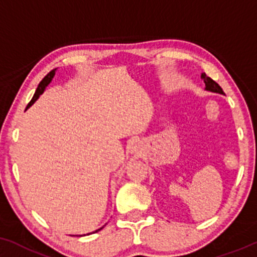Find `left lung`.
Segmentation results:
<instances>
[{"label":"left lung","instance_id":"8db88e82","mask_svg":"<svg viewBox=\"0 0 257 257\" xmlns=\"http://www.w3.org/2000/svg\"><path fill=\"white\" fill-rule=\"evenodd\" d=\"M201 78L203 79V82H205V85H206V91L224 94V91H222V88L220 87V86H219L218 83L214 81V80H212L209 76H207L205 73L201 74Z\"/></svg>","mask_w":257,"mask_h":257}]
</instances>
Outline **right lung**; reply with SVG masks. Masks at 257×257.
<instances>
[{"instance_id":"1","label":"right lung","mask_w":257,"mask_h":257,"mask_svg":"<svg viewBox=\"0 0 257 257\" xmlns=\"http://www.w3.org/2000/svg\"><path fill=\"white\" fill-rule=\"evenodd\" d=\"M55 72H56V69H52V70H51V72H50V73H49V74H48V75H46V76H45V78H44V79H43V80H42V81H40V82H39L38 87H37V89H36V93H35V95H33L32 100H31V101H30V103H29V105H27V107H26V109H29V107L31 106V105H32L33 103H35V101L37 100V99H38V98H39V95H40V94H42V93H43V92H44V89H45V87H46V86H48V85H49V83H50V82H51V80H52V78H54V75H55ZM103 227H104V226H103ZM103 227L98 228V230H95V231H94V232H98V231H100V230H101V228H103ZM94 232H93V233H94ZM87 234H89V233H87Z\"/></svg>"}]
</instances>
